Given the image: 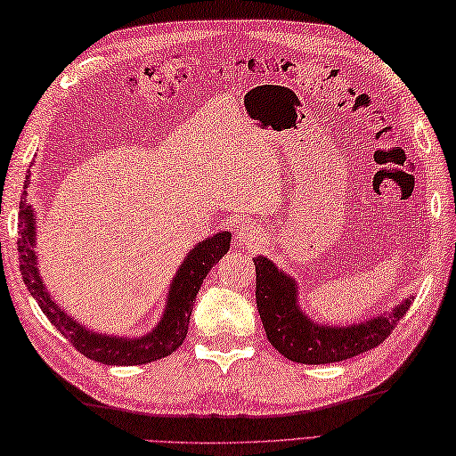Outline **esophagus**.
<instances>
[{
	"instance_id": "esophagus-1",
	"label": "esophagus",
	"mask_w": 456,
	"mask_h": 456,
	"mask_svg": "<svg viewBox=\"0 0 456 456\" xmlns=\"http://www.w3.org/2000/svg\"><path fill=\"white\" fill-rule=\"evenodd\" d=\"M237 243L243 247H256L260 243V231L255 227L253 223H247V225L237 231Z\"/></svg>"
}]
</instances>
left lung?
<instances>
[{
  "label": "left lung",
  "mask_w": 456,
  "mask_h": 456,
  "mask_svg": "<svg viewBox=\"0 0 456 456\" xmlns=\"http://www.w3.org/2000/svg\"><path fill=\"white\" fill-rule=\"evenodd\" d=\"M256 266V307L270 345L299 364H331L362 354L380 345L408 312V296L390 312L361 323L327 325L309 317L299 305L297 280L266 256L253 258Z\"/></svg>",
  "instance_id": "obj_1"
}]
</instances>
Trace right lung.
Segmentation results:
<instances>
[{
    "instance_id": "obj_1",
    "label": "right lung",
    "mask_w": 456,
    "mask_h": 456,
    "mask_svg": "<svg viewBox=\"0 0 456 456\" xmlns=\"http://www.w3.org/2000/svg\"><path fill=\"white\" fill-rule=\"evenodd\" d=\"M28 174L25 178V188L28 186ZM229 245V231H219V233H213V237L203 239L201 243L190 248V253L183 256L180 268L172 278L162 317L149 333L137 337L108 335L92 331L80 322H76V317L66 314L48 292L43 276L38 273L37 219L33 206L27 201V191H23L21 203H19L17 250L27 289L37 299L38 307L43 309L48 322L72 343L74 348H78L82 354L92 358V361L110 366L149 364L176 351L186 338L193 302H196L203 280L209 274V270L219 263L221 256L227 255Z\"/></svg>"
}]
</instances>
